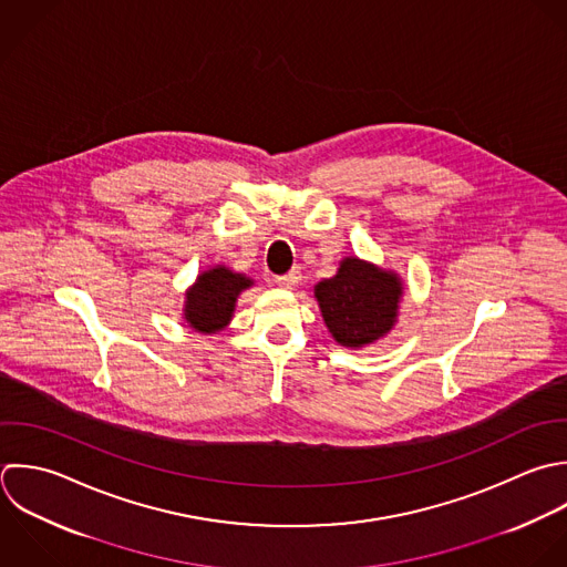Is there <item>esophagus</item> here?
Wrapping results in <instances>:
<instances>
[{
	"label": "esophagus",
	"instance_id": "34e87169",
	"mask_svg": "<svg viewBox=\"0 0 567 567\" xmlns=\"http://www.w3.org/2000/svg\"><path fill=\"white\" fill-rule=\"evenodd\" d=\"M300 271L298 269H291L289 274H285V276H276L274 278V282L278 285V287H282V289H293L298 282H300Z\"/></svg>",
	"mask_w": 567,
	"mask_h": 567
}]
</instances>
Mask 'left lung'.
<instances>
[{
  "label": "left lung",
  "mask_w": 567,
  "mask_h": 567,
  "mask_svg": "<svg viewBox=\"0 0 567 567\" xmlns=\"http://www.w3.org/2000/svg\"><path fill=\"white\" fill-rule=\"evenodd\" d=\"M313 293L336 342L360 349L393 329L404 287L395 271L349 256L333 278L316 285Z\"/></svg>",
  "instance_id": "obj_1"
}]
</instances>
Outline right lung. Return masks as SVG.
Segmentation results:
<instances>
[{
    "label": "right lung",
    "mask_w": 567,
    "mask_h": 567,
    "mask_svg": "<svg viewBox=\"0 0 567 567\" xmlns=\"http://www.w3.org/2000/svg\"><path fill=\"white\" fill-rule=\"evenodd\" d=\"M254 285L245 274H236L225 265L203 271L185 293L183 316L187 324L200 333L223 331L231 316L240 291Z\"/></svg>",
    "instance_id": "obj_1"
}]
</instances>
